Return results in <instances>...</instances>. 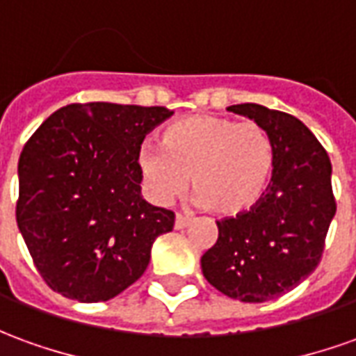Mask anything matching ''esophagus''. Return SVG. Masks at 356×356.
<instances>
[{"instance_id":"esophagus-1","label":"esophagus","mask_w":356,"mask_h":356,"mask_svg":"<svg viewBox=\"0 0 356 356\" xmlns=\"http://www.w3.org/2000/svg\"><path fill=\"white\" fill-rule=\"evenodd\" d=\"M185 227H188V220H186L185 216L177 213L175 216V229H185Z\"/></svg>"}]
</instances>
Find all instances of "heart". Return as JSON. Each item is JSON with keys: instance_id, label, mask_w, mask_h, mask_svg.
Wrapping results in <instances>:
<instances>
[{"instance_id": "heart-1", "label": "heart", "mask_w": 356, "mask_h": 356, "mask_svg": "<svg viewBox=\"0 0 356 356\" xmlns=\"http://www.w3.org/2000/svg\"><path fill=\"white\" fill-rule=\"evenodd\" d=\"M144 188L170 204L191 185L196 202L225 218L252 212L272 181V140L254 121L196 113L165 127L161 146L144 143L136 154Z\"/></svg>"}]
</instances>
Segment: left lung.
I'll return each mask as SVG.
<instances>
[{
  "mask_svg": "<svg viewBox=\"0 0 356 356\" xmlns=\"http://www.w3.org/2000/svg\"><path fill=\"white\" fill-rule=\"evenodd\" d=\"M227 109L268 133L272 181L252 212L218 221V241L200 264L223 295L264 302L297 287L320 262L335 216L332 161L312 131L289 113L258 104Z\"/></svg>",
  "mask_w": 356,
  "mask_h": 356,
  "instance_id": "8db88e82",
  "label": "left lung"
}]
</instances>
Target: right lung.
I'll return each mask as SVG.
<instances>
[{"label":"right lung","instance_id":"right-lung-1","mask_svg":"<svg viewBox=\"0 0 356 356\" xmlns=\"http://www.w3.org/2000/svg\"><path fill=\"white\" fill-rule=\"evenodd\" d=\"M168 108L109 102L51 113L19 158L17 225L44 282L100 302L140 277L175 216L140 195L136 154Z\"/></svg>","mask_w":356,"mask_h":356}]
</instances>
